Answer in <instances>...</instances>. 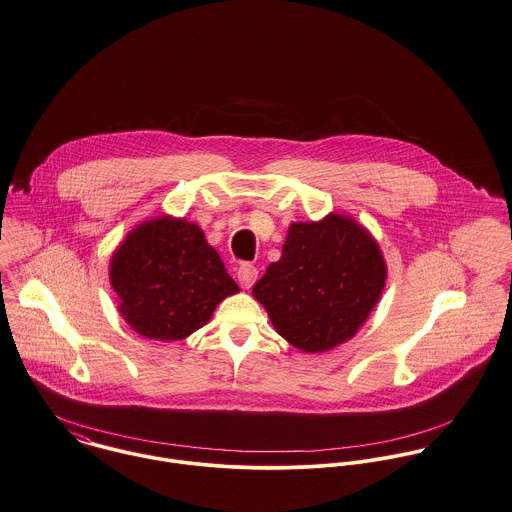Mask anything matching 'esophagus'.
<instances>
[{
  "mask_svg": "<svg viewBox=\"0 0 512 512\" xmlns=\"http://www.w3.org/2000/svg\"><path fill=\"white\" fill-rule=\"evenodd\" d=\"M257 275H259L257 267H253V265H249V263H243V265L237 269V281L241 284V288H251L253 283L257 281Z\"/></svg>",
  "mask_w": 512,
  "mask_h": 512,
  "instance_id": "obj_1",
  "label": "esophagus"
}]
</instances>
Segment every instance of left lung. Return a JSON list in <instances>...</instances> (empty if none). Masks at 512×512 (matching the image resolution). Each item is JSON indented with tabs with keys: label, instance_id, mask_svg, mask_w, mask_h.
Instances as JSON below:
<instances>
[{
	"label": "left lung",
	"instance_id": "obj_1",
	"mask_svg": "<svg viewBox=\"0 0 512 512\" xmlns=\"http://www.w3.org/2000/svg\"><path fill=\"white\" fill-rule=\"evenodd\" d=\"M387 284L377 239L357 220L328 214L288 226L283 255L253 286L277 334L304 353L351 340Z\"/></svg>",
	"mask_w": 512,
	"mask_h": 512
}]
</instances>
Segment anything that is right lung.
Wrapping results in <instances>:
<instances>
[{
    "label": "right lung",
    "mask_w": 512,
    "mask_h": 512,
    "mask_svg": "<svg viewBox=\"0 0 512 512\" xmlns=\"http://www.w3.org/2000/svg\"><path fill=\"white\" fill-rule=\"evenodd\" d=\"M110 283L121 318L157 341L188 338L239 292L204 231L172 216L145 220L125 235L110 259Z\"/></svg>",
    "instance_id": "add662e5"
}]
</instances>
